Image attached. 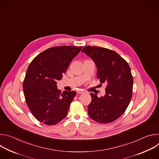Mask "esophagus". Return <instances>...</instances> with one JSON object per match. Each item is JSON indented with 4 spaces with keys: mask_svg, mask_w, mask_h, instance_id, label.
Here are the masks:
<instances>
[{
    "mask_svg": "<svg viewBox=\"0 0 159 159\" xmlns=\"http://www.w3.org/2000/svg\"><path fill=\"white\" fill-rule=\"evenodd\" d=\"M77 94H81L84 93V91H82V90H77Z\"/></svg>",
    "mask_w": 159,
    "mask_h": 159,
    "instance_id": "obj_1",
    "label": "esophagus"
}]
</instances>
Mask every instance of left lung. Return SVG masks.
<instances>
[{
	"mask_svg": "<svg viewBox=\"0 0 159 159\" xmlns=\"http://www.w3.org/2000/svg\"><path fill=\"white\" fill-rule=\"evenodd\" d=\"M91 58L97 66V78L106 83L104 96L90 93L88 106L90 118L100 123H109L119 118L132 98L133 79L130 67L116 52L106 48L87 46L82 50Z\"/></svg>",
	"mask_w": 159,
	"mask_h": 159,
	"instance_id": "1",
	"label": "left lung"
}]
</instances>
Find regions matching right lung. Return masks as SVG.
<instances>
[{"mask_svg":"<svg viewBox=\"0 0 159 159\" xmlns=\"http://www.w3.org/2000/svg\"><path fill=\"white\" fill-rule=\"evenodd\" d=\"M82 47L50 48L37 55L30 64L24 80L26 104L34 117L47 125H54L67 115L75 91L61 93L57 81L61 80L72 59Z\"/></svg>","mask_w":159,"mask_h":159,"instance_id":"right-lung-1","label":"right lung"}]
</instances>
